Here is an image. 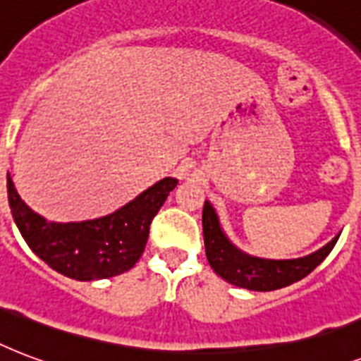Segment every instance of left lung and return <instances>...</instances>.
<instances>
[{
	"label": "left lung",
	"instance_id": "obj_1",
	"mask_svg": "<svg viewBox=\"0 0 361 361\" xmlns=\"http://www.w3.org/2000/svg\"><path fill=\"white\" fill-rule=\"evenodd\" d=\"M201 222H203L207 259L214 273L233 286L247 288L254 292H271V290H279V288L290 286L301 281L303 276H307L322 264L341 235L337 233L328 245H324L317 252L303 256V258L267 259L243 252L241 248H237L222 230L219 214L209 201H205L203 205Z\"/></svg>",
	"mask_w": 361,
	"mask_h": 361
}]
</instances>
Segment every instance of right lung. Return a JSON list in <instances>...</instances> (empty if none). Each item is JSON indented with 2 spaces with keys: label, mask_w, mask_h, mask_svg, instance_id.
Listing matches in <instances>:
<instances>
[{
  "label": "right lung",
  "mask_w": 361,
  "mask_h": 361,
  "mask_svg": "<svg viewBox=\"0 0 361 361\" xmlns=\"http://www.w3.org/2000/svg\"><path fill=\"white\" fill-rule=\"evenodd\" d=\"M177 184V178H161L107 216L66 224L33 212L9 175L7 195L18 231L44 264L75 281H99L137 264L149 241L150 222Z\"/></svg>",
  "instance_id": "1"
}]
</instances>
